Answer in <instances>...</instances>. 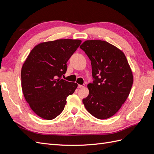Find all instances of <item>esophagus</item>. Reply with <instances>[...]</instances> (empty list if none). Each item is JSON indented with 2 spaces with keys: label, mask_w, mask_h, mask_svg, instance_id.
<instances>
[{
  "label": "esophagus",
  "mask_w": 154,
  "mask_h": 154,
  "mask_svg": "<svg viewBox=\"0 0 154 154\" xmlns=\"http://www.w3.org/2000/svg\"><path fill=\"white\" fill-rule=\"evenodd\" d=\"M78 88H83L85 87V85H78Z\"/></svg>",
  "instance_id": "obj_1"
}]
</instances>
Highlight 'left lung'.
Segmentation results:
<instances>
[{
  "label": "left lung",
  "instance_id": "obj_1",
  "mask_svg": "<svg viewBox=\"0 0 154 154\" xmlns=\"http://www.w3.org/2000/svg\"><path fill=\"white\" fill-rule=\"evenodd\" d=\"M91 61L92 83L83 103L95 118L114 116L127 100L133 84V74L124 53L104 40H86L80 47Z\"/></svg>",
  "mask_w": 154,
  "mask_h": 154
}]
</instances>
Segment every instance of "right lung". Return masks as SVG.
Returning <instances> with one entry per match:
<instances>
[{
  "label": "right lung",
  "instance_id": "add662e5",
  "mask_svg": "<svg viewBox=\"0 0 154 154\" xmlns=\"http://www.w3.org/2000/svg\"><path fill=\"white\" fill-rule=\"evenodd\" d=\"M80 40L45 42L32 49L23 64L21 85L30 108L39 117L51 120L61 114L67 97L78 87L61 79L67 62L80 46Z\"/></svg>",
  "mask_w": 154,
  "mask_h": 154
}]
</instances>
